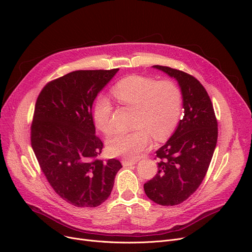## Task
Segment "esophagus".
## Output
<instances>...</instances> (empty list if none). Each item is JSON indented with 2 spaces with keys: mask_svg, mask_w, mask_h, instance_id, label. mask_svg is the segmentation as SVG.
Listing matches in <instances>:
<instances>
[{
  "mask_svg": "<svg viewBox=\"0 0 252 252\" xmlns=\"http://www.w3.org/2000/svg\"><path fill=\"white\" fill-rule=\"evenodd\" d=\"M137 161L136 160H127V159H123L122 163L124 166H130V165H134Z\"/></svg>",
  "mask_w": 252,
  "mask_h": 252,
  "instance_id": "1",
  "label": "esophagus"
}]
</instances>
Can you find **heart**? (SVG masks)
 I'll list each match as a JSON object with an SVG mask.
<instances>
[{
  "label": "heart",
  "mask_w": 252,
  "mask_h": 252,
  "mask_svg": "<svg viewBox=\"0 0 252 252\" xmlns=\"http://www.w3.org/2000/svg\"><path fill=\"white\" fill-rule=\"evenodd\" d=\"M119 103L136 108L134 130L118 131L107 141V149L114 156L136 159L148 148L152 138L161 142L167 139L179 124L183 109L181 88L170 79L157 82L143 75H129L112 89ZM113 106L109 98L99 95L93 107L97 127L106 135L113 129Z\"/></svg>",
  "instance_id": "heart-1"
}]
</instances>
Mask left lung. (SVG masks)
Listing matches in <instances>:
<instances>
[{"label": "left lung", "instance_id": "obj_1", "mask_svg": "<svg viewBox=\"0 0 252 252\" xmlns=\"http://www.w3.org/2000/svg\"><path fill=\"white\" fill-rule=\"evenodd\" d=\"M175 77L183 93L184 117L165 145L156 151L158 170L144 184L149 199L163 206L178 205L200 186L218 141V121L205 88L193 75L154 65Z\"/></svg>", "mask_w": 252, "mask_h": 252}]
</instances>
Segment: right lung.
I'll use <instances>...</instances> for the list:
<instances>
[{
    "label": "right lung",
    "mask_w": 252,
    "mask_h": 252,
    "mask_svg": "<svg viewBox=\"0 0 252 252\" xmlns=\"http://www.w3.org/2000/svg\"><path fill=\"white\" fill-rule=\"evenodd\" d=\"M118 68L76 70L49 82L38 94L31 142L47 181L63 200L97 207L110 196L122 163L99 157L92 106Z\"/></svg>",
    "instance_id": "obj_1"
}]
</instances>
